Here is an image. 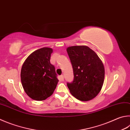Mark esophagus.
<instances>
[{
    "label": "esophagus",
    "instance_id": "34e87169",
    "mask_svg": "<svg viewBox=\"0 0 130 130\" xmlns=\"http://www.w3.org/2000/svg\"><path fill=\"white\" fill-rule=\"evenodd\" d=\"M60 78H61V81H63V79H64V78H63V75H61V77H60Z\"/></svg>",
    "mask_w": 130,
    "mask_h": 130
}]
</instances>
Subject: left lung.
<instances>
[{
  "mask_svg": "<svg viewBox=\"0 0 130 130\" xmlns=\"http://www.w3.org/2000/svg\"><path fill=\"white\" fill-rule=\"evenodd\" d=\"M74 80L67 83L70 93L77 100L88 101L101 91L105 79L102 61L94 51L85 45L68 47Z\"/></svg>",
  "mask_w": 130,
  "mask_h": 130,
  "instance_id": "left-lung-1",
  "label": "left lung"
}]
</instances>
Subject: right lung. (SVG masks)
<instances>
[{"label":"right lung","instance_id":"right-lung-1","mask_svg":"<svg viewBox=\"0 0 130 130\" xmlns=\"http://www.w3.org/2000/svg\"><path fill=\"white\" fill-rule=\"evenodd\" d=\"M53 49L44 47L26 58L21 70V81L26 94L32 100L43 101L52 95L58 79L50 62Z\"/></svg>","mask_w":130,"mask_h":130}]
</instances>
